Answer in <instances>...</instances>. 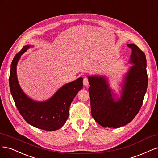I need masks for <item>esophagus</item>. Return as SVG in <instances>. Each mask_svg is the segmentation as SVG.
<instances>
[{
	"label": "esophagus",
	"mask_w": 158,
	"mask_h": 158,
	"mask_svg": "<svg viewBox=\"0 0 158 158\" xmlns=\"http://www.w3.org/2000/svg\"><path fill=\"white\" fill-rule=\"evenodd\" d=\"M83 85L84 86H88L89 85V79L87 77H84L83 79Z\"/></svg>",
	"instance_id": "obj_1"
}]
</instances>
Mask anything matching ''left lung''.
<instances>
[{
  "label": "left lung",
  "instance_id": "1",
  "mask_svg": "<svg viewBox=\"0 0 158 158\" xmlns=\"http://www.w3.org/2000/svg\"><path fill=\"white\" fill-rule=\"evenodd\" d=\"M127 46L132 49L130 62L135 65L126 76L121 100L114 101L104 77H89L91 114L104 127L118 128L128 124L139 113L143 103L148 86L146 56L136 45Z\"/></svg>",
  "mask_w": 158,
  "mask_h": 158
}]
</instances>
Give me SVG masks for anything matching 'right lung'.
<instances>
[{
	"label": "right lung",
	"mask_w": 158,
	"mask_h": 158,
	"mask_svg": "<svg viewBox=\"0 0 158 158\" xmlns=\"http://www.w3.org/2000/svg\"><path fill=\"white\" fill-rule=\"evenodd\" d=\"M29 48L24 46L15 55L11 64L9 85L19 114L28 123L36 128L52 131L61 128L69 116V107L75 95L83 88V78L65 84L52 97L43 102H37L25 95L18 84L16 65L21 55Z\"/></svg>",
	"instance_id": "right-lung-1"
}]
</instances>
